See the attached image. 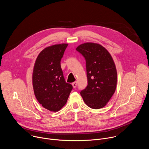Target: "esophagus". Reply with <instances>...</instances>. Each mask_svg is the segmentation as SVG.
<instances>
[{
	"label": "esophagus",
	"instance_id": "34e87169",
	"mask_svg": "<svg viewBox=\"0 0 149 149\" xmlns=\"http://www.w3.org/2000/svg\"><path fill=\"white\" fill-rule=\"evenodd\" d=\"M72 86H73L74 88H76V87L77 86V81L74 82L73 83H72Z\"/></svg>",
	"mask_w": 149,
	"mask_h": 149
}]
</instances>
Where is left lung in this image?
<instances>
[{
	"label": "left lung",
	"instance_id": "left-lung-1",
	"mask_svg": "<svg viewBox=\"0 0 149 149\" xmlns=\"http://www.w3.org/2000/svg\"><path fill=\"white\" fill-rule=\"evenodd\" d=\"M76 50L85 58L88 79L87 87L80 94L89 107H104L115 93L117 74L110 54L100 44L87 42Z\"/></svg>",
	"mask_w": 149,
	"mask_h": 149
}]
</instances>
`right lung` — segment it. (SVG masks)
Listing matches in <instances>:
<instances>
[{
  "label": "right lung",
  "mask_w": 149,
  "mask_h": 149,
  "mask_svg": "<svg viewBox=\"0 0 149 149\" xmlns=\"http://www.w3.org/2000/svg\"><path fill=\"white\" fill-rule=\"evenodd\" d=\"M68 46L61 44L47 47L38 55L33 68L32 84L35 95L42 106L58 111L67 101L72 86L65 82L61 60Z\"/></svg>",
  "instance_id": "obj_1"
}]
</instances>
